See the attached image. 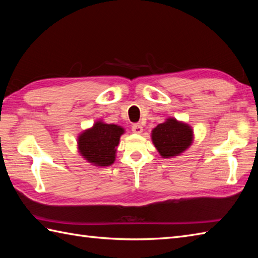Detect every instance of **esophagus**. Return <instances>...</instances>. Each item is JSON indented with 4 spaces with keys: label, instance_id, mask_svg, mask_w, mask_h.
<instances>
[{
    "label": "esophagus",
    "instance_id": "34e87169",
    "mask_svg": "<svg viewBox=\"0 0 258 258\" xmlns=\"http://www.w3.org/2000/svg\"><path fill=\"white\" fill-rule=\"evenodd\" d=\"M132 131L135 134H141L142 132H143V126H142L141 124H134L132 126Z\"/></svg>",
    "mask_w": 258,
    "mask_h": 258
}]
</instances>
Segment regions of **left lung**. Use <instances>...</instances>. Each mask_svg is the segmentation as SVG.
Returning <instances> with one entry per match:
<instances>
[{
  "instance_id": "8db88e82",
  "label": "left lung",
  "mask_w": 258,
  "mask_h": 258,
  "mask_svg": "<svg viewBox=\"0 0 258 258\" xmlns=\"http://www.w3.org/2000/svg\"><path fill=\"white\" fill-rule=\"evenodd\" d=\"M152 142L163 158L179 156L191 145L194 131L191 126L175 117H168L152 130Z\"/></svg>"
}]
</instances>
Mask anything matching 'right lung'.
<instances>
[{"label":"right lung","mask_w":258,"mask_h":258,"mask_svg":"<svg viewBox=\"0 0 258 258\" xmlns=\"http://www.w3.org/2000/svg\"><path fill=\"white\" fill-rule=\"evenodd\" d=\"M124 127L116 124H107L98 119L90 128L78 136L80 155L91 165L97 167L111 166L116 158V150Z\"/></svg>","instance_id":"1"}]
</instances>
